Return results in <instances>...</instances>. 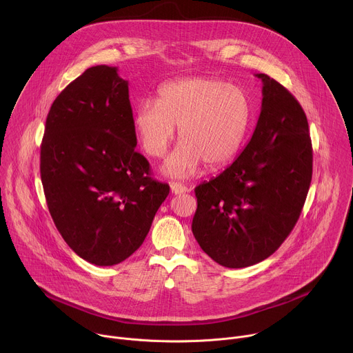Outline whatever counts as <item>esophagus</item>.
<instances>
[{
  "mask_svg": "<svg viewBox=\"0 0 353 353\" xmlns=\"http://www.w3.org/2000/svg\"><path fill=\"white\" fill-rule=\"evenodd\" d=\"M170 191H172V194L179 195V194H184V192H187V191H188V188H187L185 185L180 184V183H172V184H170Z\"/></svg>",
  "mask_w": 353,
  "mask_h": 353,
  "instance_id": "34e87169",
  "label": "esophagus"
}]
</instances>
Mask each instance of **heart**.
I'll list each match as a JSON object with an SVG mask.
<instances>
[{"label":"heart","instance_id":"b5f03b06","mask_svg":"<svg viewBox=\"0 0 353 353\" xmlns=\"http://www.w3.org/2000/svg\"><path fill=\"white\" fill-rule=\"evenodd\" d=\"M253 121L248 93L218 78H185L165 83L158 100L145 99L135 106L132 124L145 152L163 158L176 138L180 146L165 163L173 177H190L203 163L219 169L232 162Z\"/></svg>","mask_w":353,"mask_h":353}]
</instances>
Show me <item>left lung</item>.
<instances>
[{
  "label": "left lung",
  "instance_id": "1",
  "mask_svg": "<svg viewBox=\"0 0 353 353\" xmlns=\"http://www.w3.org/2000/svg\"><path fill=\"white\" fill-rule=\"evenodd\" d=\"M256 130L239 158L195 187L192 234L228 268L254 265L279 248L309 192L313 149L306 114L294 96L265 74Z\"/></svg>",
  "mask_w": 353,
  "mask_h": 353
}]
</instances>
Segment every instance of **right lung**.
<instances>
[{
    "label": "right lung",
    "mask_w": 353,
    "mask_h": 353,
    "mask_svg": "<svg viewBox=\"0 0 353 353\" xmlns=\"http://www.w3.org/2000/svg\"><path fill=\"white\" fill-rule=\"evenodd\" d=\"M135 146L128 81L117 67L88 68L50 108L40 146L47 207L65 243L90 264L128 259L169 194Z\"/></svg>",
    "instance_id": "add662e5"
}]
</instances>
